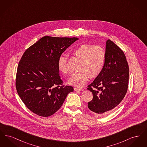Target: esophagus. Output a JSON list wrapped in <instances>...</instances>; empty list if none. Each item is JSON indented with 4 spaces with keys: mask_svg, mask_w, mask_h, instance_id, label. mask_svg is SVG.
<instances>
[{
    "mask_svg": "<svg viewBox=\"0 0 147 147\" xmlns=\"http://www.w3.org/2000/svg\"><path fill=\"white\" fill-rule=\"evenodd\" d=\"M74 90L76 91H82V89H80V88H74Z\"/></svg>",
    "mask_w": 147,
    "mask_h": 147,
    "instance_id": "esophagus-1",
    "label": "esophagus"
}]
</instances>
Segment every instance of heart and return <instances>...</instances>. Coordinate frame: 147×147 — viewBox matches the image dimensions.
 Masks as SVG:
<instances>
[{
  "instance_id": "heart-1",
  "label": "heart",
  "mask_w": 147,
  "mask_h": 147,
  "mask_svg": "<svg viewBox=\"0 0 147 147\" xmlns=\"http://www.w3.org/2000/svg\"><path fill=\"white\" fill-rule=\"evenodd\" d=\"M73 53L74 56L82 59L79 67L80 70L73 73L68 79V83L77 87H82L88 81L90 77L95 78L102 72L106 61L105 50L100 46L84 44L77 47ZM57 67L59 71L63 74L68 73L66 56H59Z\"/></svg>"
}]
</instances>
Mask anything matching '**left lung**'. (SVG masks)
<instances>
[{
	"instance_id": "left-lung-1",
	"label": "left lung",
	"mask_w": 147,
	"mask_h": 147,
	"mask_svg": "<svg viewBox=\"0 0 147 147\" xmlns=\"http://www.w3.org/2000/svg\"><path fill=\"white\" fill-rule=\"evenodd\" d=\"M105 54L103 70L87 89L93 95L88 108L98 115H106L119 105L126 95L128 84L129 67L123 52L107 40Z\"/></svg>"
}]
</instances>
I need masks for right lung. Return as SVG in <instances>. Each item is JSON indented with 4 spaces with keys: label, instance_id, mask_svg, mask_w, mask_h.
<instances>
[{
    "label": "right lung",
    "instance_id": "right-lung-1",
    "mask_svg": "<svg viewBox=\"0 0 147 147\" xmlns=\"http://www.w3.org/2000/svg\"><path fill=\"white\" fill-rule=\"evenodd\" d=\"M77 37L44 36L25 51L19 62L16 88L21 100L35 114L48 117L63 105L74 88L62 86L57 62Z\"/></svg>",
    "mask_w": 147,
    "mask_h": 147
}]
</instances>
